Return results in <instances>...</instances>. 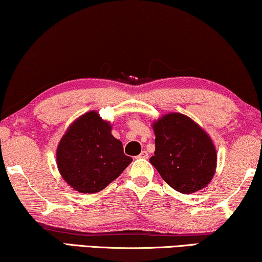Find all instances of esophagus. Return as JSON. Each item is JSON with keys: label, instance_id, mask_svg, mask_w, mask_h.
Listing matches in <instances>:
<instances>
[{"label": "esophagus", "instance_id": "esophagus-1", "mask_svg": "<svg viewBox=\"0 0 262 262\" xmlns=\"http://www.w3.org/2000/svg\"><path fill=\"white\" fill-rule=\"evenodd\" d=\"M138 158H141V159H148V153H147V150H142L141 151V154H140Z\"/></svg>", "mask_w": 262, "mask_h": 262}]
</instances>
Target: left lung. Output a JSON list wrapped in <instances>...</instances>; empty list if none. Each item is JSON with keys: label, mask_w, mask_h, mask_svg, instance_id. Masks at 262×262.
<instances>
[{"label": "left lung", "mask_w": 262, "mask_h": 262, "mask_svg": "<svg viewBox=\"0 0 262 262\" xmlns=\"http://www.w3.org/2000/svg\"><path fill=\"white\" fill-rule=\"evenodd\" d=\"M155 151L149 159L161 178L182 194L205 188L216 170L217 153L205 129L187 115L168 113L153 121Z\"/></svg>", "instance_id": "obj_1"}]
</instances>
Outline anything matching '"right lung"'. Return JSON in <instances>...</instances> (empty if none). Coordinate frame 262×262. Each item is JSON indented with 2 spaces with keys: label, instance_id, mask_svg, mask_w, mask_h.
<instances>
[{
  "label": "right lung",
  "instance_id": "obj_1",
  "mask_svg": "<svg viewBox=\"0 0 262 262\" xmlns=\"http://www.w3.org/2000/svg\"><path fill=\"white\" fill-rule=\"evenodd\" d=\"M122 142L112 135V124L91 111L77 118L62 136L56 165L63 180L83 194L106 188L132 162Z\"/></svg>",
  "mask_w": 262,
  "mask_h": 262
}]
</instances>
